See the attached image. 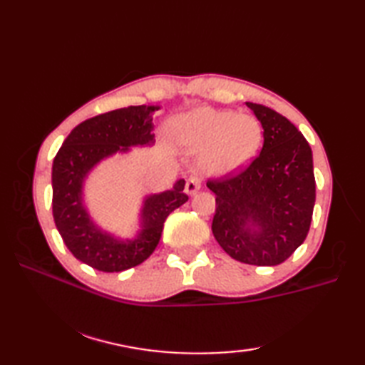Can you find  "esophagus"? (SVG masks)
<instances>
[{"instance_id": "34e87169", "label": "esophagus", "mask_w": 365, "mask_h": 365, "mask_svg": "<svg viewBox=\"0 0 365 365\" xmlns=\"http://www.w3.org/2000/svg\"><path fill=\"white\" fill-rule=\"evenodd\" d=\"M199 190H200V180H199V178L190 177L187 185H185V192H187L188 196H195Z\"/></svg>"}]
</instances>
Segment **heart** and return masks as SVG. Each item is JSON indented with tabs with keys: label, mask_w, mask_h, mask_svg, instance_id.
I'll use <instances>...</instances> for the list:
<instances>
[{
	"label": "heart",
	"mask_w": 365,
	"mask_h": 365,
	"mask_svg": "<svg viewBox=\"0 0 365 365\" xmlns=\"http://www.w3.org/2000/svg\"><path fill=\"white\" fill-rule=\"evenodd\" d=\"M178 147L188 153H202L199 168L205 175L238 174L257 157L263 141L262 123L250 114L199 106L168 122Z\"/></svg>",
	"instance_id": "heart-1"
}]
</instances>
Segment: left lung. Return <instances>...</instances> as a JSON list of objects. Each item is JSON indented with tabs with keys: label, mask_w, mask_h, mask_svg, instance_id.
<instances>
[{
	"label": "left lung",
	"mask_w": 365,
	"mask_h": 365,
	"mask_svg": "<svg viewBox=\"0 0 365 365\" xmlns=\"http://www.w3.org/2000/svg\"><path fill=\"white\" fill-rule=\"evenodd\" d=\"M263 128V147L243 173L207 187L216 196L212 230L232 259L274 267L299 247L315 204L312 149L293 123L263 105L246 102Z\"/></svg>",
	"instance_id": "8db88e82"
}]
</instances>
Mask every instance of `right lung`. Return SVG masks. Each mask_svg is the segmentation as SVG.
I'll return each instance as SVG.
<instances>
[{
  "instance_id": "add662e5",
  "label": "right lung",
  "mask_w": 365,
  "mask_h": 365,
  "mask_svg": "<svg viewBox=\"0 0 365 365\" xmlns=\"http://www.w3.org/2000/svg\"><path fill=\"white\" fill-rule=\"evenodd\" d=\"M157 110L160 106H128L84 120L64 139L53 160L54 224L68 251L98 271L115 273L143 263L157 247L169 213L188 200L183 178L170 190L145 196L133 238L115 237L97 226L84 204V182L100 163L131 147L155 143L152 114Z\"/></svg>"
}]
</instances>
